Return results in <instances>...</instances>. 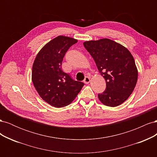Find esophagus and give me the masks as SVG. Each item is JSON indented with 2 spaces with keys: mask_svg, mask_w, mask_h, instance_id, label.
<instances>
[{
  "mask_svg": "<svg viewBox=\"0 0 157 157\" xmlns=\"http://www.w3.org/2000/svg\"><path fill=\"white\" fill-rule=\"evenodd\" d=\"M90 82V78L89 77H86L84 78V82L85 84H88Z\"/></svg>",
  "mask_w": 157,
  "mask_h": 157,
  "instance_id": "34e87169",
  "label": "esophagus"
}]
</instances>
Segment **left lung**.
<instances>
[{
    "instance_id": "left-lung-1",
    "label": "left lung",
    "mask_w": 157,
    "mask_h": 157,
    "mask_svg": "<svg viewBox=\"0 0 157 157\" xmlns=\"http://www.w3.org/2000/svg\"><path fill=\"white\" fill-rule=\"evenodd\" d=\"M105 78L106 89L98 94L103 105L117 107L124 103L134 91L138 71L134 57L125 46L109 39L83 43Z\"/></svg>"
}]
</instances>
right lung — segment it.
I'll return each instance as SVG.
<instances>
[{
	"label": "right lung",
	"instance_id": "add662e5",
	"mask_svg": "<svg viewBox=\"0 0 157 157\" xmlns=\"http://www.w3.org/2000/svg\"><path fill=\"white\" fill-rule=\"evenodd\" d=\"M77 41L69 36H57L42 47L33 62V85L40 98L51 106L59 108L69 105L84 85L73 80L61 69L66 52Z\"/></svg>",
	"mask_w": 157,
	"mask_h": 157
}]
</instances>
